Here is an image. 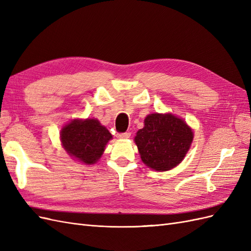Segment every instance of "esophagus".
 Listing matches in <instances>:
<instances>
[{
	"instance_id": "1",
	"label": "esophagus",
	"mask_w": 251,
	"mask_h": 251,
	"mask_svg": "<svg viewBox=\"0 0 251 251\" xmlns=\"http://www.w3.org/2000/svg\"><path fill=\"white\" fill-rule=\"evenodd\" d=\"M130 136H131V133L126 132V133H120V134H118L117 137L120 138V139H127V138H130Z\"/></svg>"
}]
</instances>
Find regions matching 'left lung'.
Returning <instances> with one entry per match:
<instances>
[{
    "label": "left lung",
    "mask_w": 251,
    "mask_h": 251,
    "mask_svg": "<svg viewBox=\"0 0 251 251\" xmlns=\"http://www.w3.org/2000/svg\"><path fill=\"white\" fill-rule=\"evenodd\" d=\"M194 139L183 119L173 114H150L134 141L142 162L158 172L170 171L181 163Z\"/></svg>",
    "instance_id": "obj_1"
}]
</instances>
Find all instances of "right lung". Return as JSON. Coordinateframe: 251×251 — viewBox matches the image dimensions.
<instances>
[{"instance_id": "1", "label": "right lung", "mask_w": 251, "mask_h": 251, "mask_svg": "<svg viewBox=\"0 0 251 251\" xmlns=\"http://www.w3.org/2000/svg\"><path fill=\"white\" fill-rule=\"evenodd\" d=\"M111 139L108 128L94 118L74 119L60 131V141L67 153L88 165L100 160Z\"/></svg>"}]
</instances>
